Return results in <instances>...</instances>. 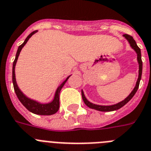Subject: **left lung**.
Returning <instances> with one entry per match:
<instances>
[{
	"instance_id": "1",
	"label": "left lung",
	"mask_w": 151,
	"mask_h": 151,
	"mask_svg": "<svg viewBox=\"0 0 151 151\" xmlns=\"http://www.w3.org/2000/svg\"><path fill=\"white\" fill-rule=\"evenodd\" d=\"M125 39L128 40V42L130 44L131 47L133 48L134 50L135 51V52L137 53V62H138L139 65V70H138V78H137V81L136 82L135 86L134 88L133 89L131 93L127 96L124 100L119 102V103H116V104L111 105V106H101V105H96L94 104V103H90V101L87 100V99L86 98L84 95V93H83V90H81V94H82V98H83V100L85 104L90 109H96L97 111H101V112H112V111H115V110L119 109L120 108H122V106H124V105L126 104L127 103H128L129 101L132 99V98L133 97L134 94L136 93L137 89H138L139 83H140V81L141 79V74H142V60H141V49L137 45V43L134 41V39H133V37L128 34H124L123 35Z\"/></svg>"
}]
</instances>
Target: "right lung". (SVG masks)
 <instances>
[{"label":"right lung","mask_w":151,"mask_h":151,"mask_svg":"<svg viewBox=\"0 0 151 151\" xmlns=\"http://www.w3.org/2000/svg\"><path fill=\"white\" fill-rule=\"evenodd\" d=\"M37 32V30L36 31H33L27 37V39H25L24 42L22 45H20L17 49V52L16 54V58L15 60H14V63H13V73H12V79H13V84H14V91L16 93V95L18 97L19 100L20 101V103L24 106L29 111V112H32L34 114H36V115H53V114L56 113V112L58 111V109H59V93L60 91H61V88H62L64 85L65 84V83L67 82V81L68 80V78L70 77V76H68L66 78L65 81H64L61 83V84H60V86L57 88L55 91V96H54V99L52 102L48 103H40L39 102L34 100V99H30V98L27 97V96L23 94V93L19 90V86H18L17 83V81H16V76H15V66L16 64H17V61L18 57L19 55V53H20L22 48L24 47V45L27 44V42H28L29 39H30V37L34 35L35 33Z\"/></svg>","instance_id":"obj_1"}]
</instances>
